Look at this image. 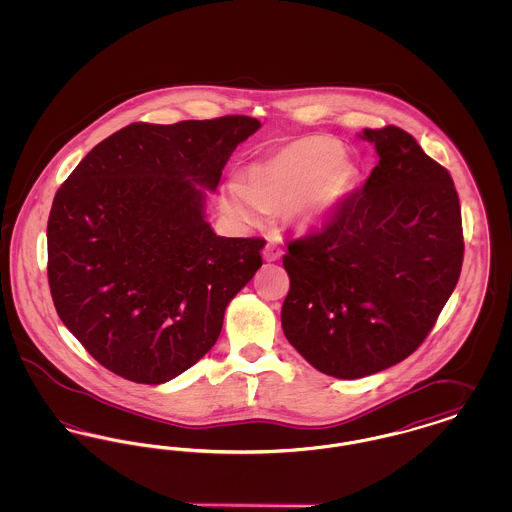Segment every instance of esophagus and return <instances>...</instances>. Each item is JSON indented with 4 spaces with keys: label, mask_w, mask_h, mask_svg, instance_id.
<instances>
[{
    "label": "esophagus",
    "mask_w": 512,
    "mask_h": 512,
    "mask_svg": "<svg viewBox=\"0 0 512 512\" xmlns=\"http://www.w3.org/2000/svg\"><path fill=\"white\" fill-rule=\"evenodd\" d=\"M282 255H284L282 245L274 244V242H268V244L265 245V249H263V257H265V261H268V263L278 261Z\"/></svg>",
    "instance_id": "obj_1"
}]
</instances>
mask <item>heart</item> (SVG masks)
<instances>
[{
  "label": "heart",
  "mask_w": 512,
  "mask_h": 512,
  "mask_svg": "<svg viewBox=\"0 0 512 512\" xmlns=\"http://www.w3.org/2000/svg\"><path fill=\"white\" fill-rule=\"evenodd\" d=\"M357 169L338 140L305 136L272 151L247 169V182L224 190V209L234 219L255 222L263 209L286 205L293 219L313 222L330 215L351 192Z\"/></svg>",
  "instance_id": "1"
}]
</instances>
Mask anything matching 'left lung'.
<instances>
[{
    "instance_id": "obj_1",
    "label": "left lung",
    "mask_w": 512,
    "mask_h": 512,
    "mask_svg": "<svg viewBox=\"0 0 512 512\" xmlns=\"http://www.w3.org/2000/svg\"><path fill=\"white\" fill-rule=\"evenodd\" d=\"M378 151L365 186L313 230L288 240L282 328L320 372L355 380L414 353L463 267L453 178L399 126L359 134Z\"/></svg>"
}]
</instances>
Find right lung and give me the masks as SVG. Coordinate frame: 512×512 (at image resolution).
Wrapping results in <instances>:
<instances>
[{
	"label": "right lung",
	"mask_w": 512,
	"mask_h": 512,
	"mask_svg": "<svg viewBox=\"0 0 512 512\" xmlns=\"http://www.w3.org/2000/svg\"><path fill=\"white\" fill-rule=\"evenodd\" d=\"M245 115L132 122L99 142L53 197V305L99 365L163 384L219 340L230 299L263 265V238H222L205 220Z\"/></svg>",
	"instance_id": "obj_1"
}]
</instances>
